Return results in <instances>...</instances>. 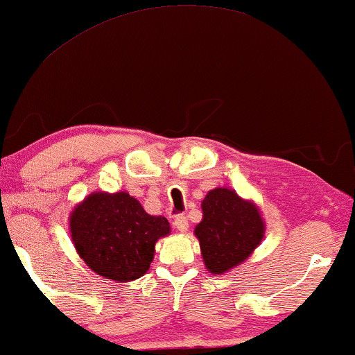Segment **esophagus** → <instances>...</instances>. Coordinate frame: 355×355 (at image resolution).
<instances>
[{
  "mask_svg": "<svg viewBox=\"0 0 355 355\" xmlns=\"http://www.w3.org/2000/svg\"><path fill=\"white\" fill-rule=\"evenodd\" d=\"M173 225L174 227H176L179 232H187V229H189V219L186 218V216H176V218H174V220H173Z\"/></svg>",
  "mask_w": 355,
  "mask_h": 355,
  "instance_id": "obj_1",
  "label": "esophagus"
}]
</instances>
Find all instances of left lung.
Here are the masks:
<instances>
[{
  "label": "left lung",
  "mask_w": 355,
  "mask_h": 355,
  "mask_svg": "<svg viewBox=\"0 0 355 355\" xmlns=\"http://www.w3.org/2000/svg\"><path fill=\"white\" fill-rule=\"evenodd\" d=\"M202 211L193 234L209 274L223 275L245 263L264 239L266 224L258 205L232 189L209 190Z\"/></svg>",
  "instance_id": "1"
}]
</instances>
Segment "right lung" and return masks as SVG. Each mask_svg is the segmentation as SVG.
<instances>
[{"instance_id": "right-lung-1", "label": "right lung", "mask_w": 355, "mask_h": 355, "mask_svg": "<svg viewBox=\"0 0 355 355\" xmlns=\"http://www.w3.org/2000/svg\"><path fill=\"white\" fill-rule=\"evenodd\" d=\"M69 227L85 264L116 284L146 274L155 243L171 232L166 218L146 213L125 190L89 193L70 213Z\"/></svg>"}]
</instances>
